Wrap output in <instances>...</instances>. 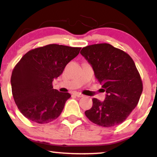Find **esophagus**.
I'll return each instance as SVG.
<instances>
[{"label": "esophagus", "mask_w": 157, "mask_h": 157, "mask_svg": "<svg viewBox=\"0 0 157 157\" xmlns=\"http://www.w3.org/2000/svg\"><path fill=\"white\" fill-rule=\"evenodd\" d=\"M74 94H75V96L77 97H84V95L82 94L79 93V92H75V93H74Z\"/></svg>", "instance_id": "obj_1"}]
</instances>
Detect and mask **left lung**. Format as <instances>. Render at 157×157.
Segmentation results:
<instances>
[{
	"label": "left lung",
	"mask_w": 157,
	"mask_h": 157,
	"mask_svg": "<svg viewBox=\"0 0 157 157\" xmlns=\"http://www.w3.org/2000/svg\"><path fill=\"white\" fill-rule=\"evenodd\" d=\"M80 54L92 66L95 77L107 93L103 102L93 98L91 109L85 114L102 127L122 123L137 105L142 92V81L131 56L109 44L83 47Z\"/></svg>",
	"instance_id": "8db88e82"
}]
</instances>
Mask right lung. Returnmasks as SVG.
<instances>
[{"instance_id": "right-lung-1", "label": "right lung", "mask_w": 157, "mask_h": 157, "mask_svg": "<svg viewBox=\"0 0 157 157\" xmlns=\"http://www.w3.org/2000/svg\"><path fill=\"white\" fill-rule=\"evenodd\" d=\"M80 49L49 44L30 50L23 56L13 68L11 85L14 100L25 117L44 124L60 116L71 94L54 89L52 82Z\"/></svg>"}]
</instances>
